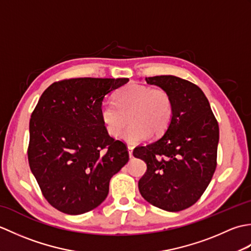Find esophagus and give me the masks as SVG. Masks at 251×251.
Returning a JSON list of instances; mask_svg holds the SVG:
<instances>
[{"mask_svg":"<svg viewBox=\"0 0 251 251\" xmlns=\"http://www.w3.org/2000/svg\"><path fill=\"white\" fill-rule=\"evenodd\" d=\"M127 149H128L129 156H130V157H132V151H134V147H132L131 145H128V146H127Z\"/></svg>","mask_w":251,"mask_h":251,"instance_id":"obj_1","label":"esophagus"}]
</instances>
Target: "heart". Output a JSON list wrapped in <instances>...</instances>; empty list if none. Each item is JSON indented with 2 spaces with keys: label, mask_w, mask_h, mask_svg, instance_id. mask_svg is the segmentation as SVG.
I'll list each match as a JSON object with an SVG mask.
<instances>
[{
  "label": "heart",
  "mask_w": 251,
  "mask_h": 251,
  "mask_svg": "<svg viewBox=\"0 0 251 251\" xmlns=\"http://www.w3.org/2000/svg\"><path fill=\"white\" fill-rule=\"evenodd\" d=\"M173 112L168 92L139 84L127 85L115 95V103L106 101L100 106L101 121L112 137L120 135L128 115L130 125L120 138L132 145L145 141L151 134L162 135L168 128Z\"/></svg>",
  "instance_id": "heart-1"
}]
</instances>
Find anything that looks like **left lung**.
Wrapping results in <instances>:
<instances>
[{"label":"left lung","instance_id":"8db88e82","mask_svg":"<svg viewBox=\"0 0 251 251\" xmlns=\"http://www.w3.org/2000/svg\"><path fill=\"white\" fill-rule=\"evenodd\" d=\"M146 81L169 93L174 112L158 140L132 152L147 164L138 186L153 206L180 211L194 205L210 183L217 167L219 125L197 85L174 75L146 77Z\"/></svg>","mask_w":251,"mask_h":251}]
</instances>
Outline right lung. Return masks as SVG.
I'll return each mask as SVG.
<instances>
[{"mask_svg":"<svg viewBox=\"0 0 251 251\" xmlns=\"http://www.w3.org/2000/svg\"><path fill=\"white\" fill-rule=\"evenodd\" d=\"M128 78L79 77L52 83L32 112L28 159L50 204L68 215L98 207L109 183L128 162L124 142L105 130L104 97Z\"/></svg>","mask_w":251,"mask_h":251,"instance_id":"right-lung-1","label":"right lung"}]
</instances>
